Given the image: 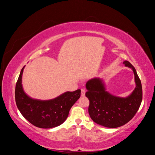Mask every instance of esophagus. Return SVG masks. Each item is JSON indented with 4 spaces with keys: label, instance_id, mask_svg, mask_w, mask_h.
<instances>
[{
    "label": "esophagus",
    "instance_id": "34e87169",
    "mask_svg": "<svg viewBox=\"0 0 155 155\" xmlns=\"http://www.w3.org/2000/svg\"><path fill=\"white\" fill-rule=\"evenodd\" d=\"M81 96H84L85 95V92H86V91H85V88H81Z\"/></svg>",
    "mask_w": 155,
    "mask_h": 155
}]
</instances>
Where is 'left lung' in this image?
Listing matches in <instances>:
<instances>
[{
	"label": "left lung",
	"mask_w": 155,
	"mask_h": 155,
	"mask_svg": "<svg viewBox=\"0 0 155 155\" xmlns=\"http://www.w3.org/2000/svg\"><path fill=\"white\" fill-rule=\"evenodd\" d=\"M124 64L133 69L137 85L129 96L120 97L111 95L105 91L104 83L100 78L90 79L86 83L89 115L95 123L106 127H119L129 122L142 103V83L136 69L127 61Z\"/></svg>",
	"instance_id": "1"
}]
</instances>
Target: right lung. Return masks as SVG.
Listing matches in <instances>:
<instances>
[{
    "label": "right lung",
    "mask_w": 155,
    "mask_h": 155,
    "mask_svg": "<svg viewBox=\"0 0 155 155\" xmlns=\"http://www.w3.org/2000/svg\"><path fill=\"white\" fill-rule=\"evenodd\" d=\"M21 70L15 86V96L21 114L37 127L50 129L62 124L68 116L70 109L80 97L81 90L67 92L53 100L42 101L27 96L22 86Z\"/></svg>",
    "instance_id": "1"
}]
</instances>
